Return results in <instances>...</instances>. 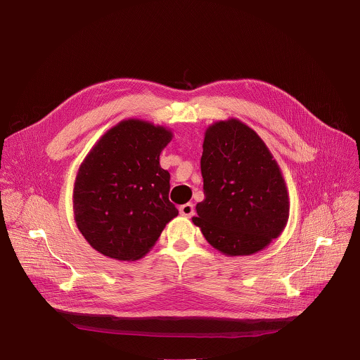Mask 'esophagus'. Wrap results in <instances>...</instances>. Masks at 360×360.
<instances>
[{"label": "esophagus", "mask_w": 360, "mask_h": 360, "mask_svg": "<svg viewBox=\"0 0 360 360\" xmlns=\"http://www.w3.org/2000/svg\"><path fill=\"white\" fill-rule=\"evenodd\" d=\"M179 212H181V215H184V217H192V215L195 214L193 203H185V205H181V207H179Z\"/></svg>", "instance_id": "1"}]
</instances>
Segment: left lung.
I'll list each match as a JSON object with an SVG mask.
<instances>
[{
  "label": "left lung",
  "instance_id": "obj_1",
  "mask_svg": "<svg viewBox=\"0 0 360 360\" xmlns=\"http://www.w3.org/2000/svg\"><path fill=\"white\" fill-rule=\"evenodd\" d=\"M205 199L192 222L229 256L264 249L283 231L289 198L281 169L255 131L240 121L217 122L200 158Z\"/></svg>",
  "mask_w": 360,
  "mask_h": 360
}]
</instances>
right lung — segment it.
Here are the masks:
<instances>
[{
	"instance_id": "1",
	"label": "right lung",
	"mask_w": 360,
	"mask_h": 360,
	"mask_svg": "<svg viewBox=\"0 0 360 360\" xmlns=\"http://www.w3.org/2000/svg\"><path fill=\"white\" fill-rule=\"evenodd\" d=\"M172 139L164 127L128 120L102 136L77 175L74 215L88 243L118 261H136L178 215L160 153Z\"/></svg>"
}]
</instances>
